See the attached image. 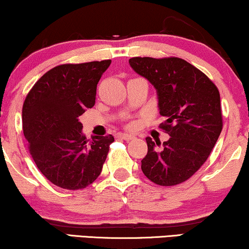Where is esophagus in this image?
<instances>
[{
    "label": "esophagus",
    "mask_w": 249,
    "mask_h": 249,
    "mask_svg": "<svg viewBox=\"0 0 249 249\" xmlns=\"http://www.w3.org/2000/svg\"><path fill=\"white\" fill-rule=\"evenodd\" d=\"M118 137L120 139H124V141H131V139H134V136L132 135H129V134H118Z\"/></svg>",
    "instance_id": "1"
}]
</instances>
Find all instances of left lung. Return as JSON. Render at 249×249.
<instances>
[{
  "label": "left lung",
  "instance_id": "8db88e82",
  "mask_svg": "<svg viewBox=\"0 0 249 249\" xmlns=\"http://www.w3.org/2000/svg\"><path fill=\"white\" fill-rule=\"evenodd\" d=\"M136 72L156 88L160 114L166 118L159 125L169 134L163 142L146 138L148 152L142 160V173L159 186L185 182L209 158L222 131L220 93L212 80L180 57H131Z\"/></svg>",
  "mask_w": 249,
  "mask_h": 249
}]
</instances>
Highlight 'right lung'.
I'll use <instances>...</instances> for the list:
<instances>
[{
  "mask_svg": "<svg viewBox=\"0 0 249 249\" xmlns=\"http://www.w3.org/2000/svg\"><path fill=\"white\" fill-rule=\"evenodd\" d=\"M111 60L54 67L36 81L22 107L23 135L44 177L68 190L86 188L101 175L112 135H83L79 118L91 108Z\"/></svg>",
  "mask_w": 249,
  "mask_h": 249,
  "instance_id": "add662e5",
  "label": "right lung"
}]
</instances>
